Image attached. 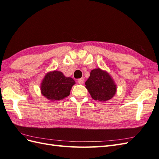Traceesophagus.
Instances as JSON below:
<instances>
[{
    "label": "esophagus",
    "instance_id": "esophagus-1",
    "mask_svg": "<svg viewBox=\"0 0 159 159\" xmlns=\"http://www.w3.org/2000/svg\"><path fill=\"white\" fill-rule=\"evenodd\" d=\"M78 84H84V78H80V79H78Z\"/></svg>",
    "mask_w": 159,
    "mask_h": 159
}]
</instances>
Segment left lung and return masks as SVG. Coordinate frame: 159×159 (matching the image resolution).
Wrapping results in <instances>:
<instances>
[{"instance_id": "left-lung-1", "label": "left lung", "mask_w": 159, "mask_h": 159, "mask_svg": "<svg viewBox=\"0 0 159 159\" xmlns=\"http://www.w3.org/2000/svg\"><path fill=\"white\" fill-rule=\"evenodd\" d=\"M85 84L91 98L99 102H107L116 93V85L113 80L108 73L100 68L91 70Z\"/></svg>"}]
</instances>
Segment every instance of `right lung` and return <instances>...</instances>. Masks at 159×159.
<instances>
[{
    "instance_id": "right-lung-1",
    "label": "right lung",
    "mask_w": 159,
    "mask_h": 159,
    "mask_svg": "<svg viewBox=\"0 0 159 159\" xmlns=\"http://www.w3.org/2000/svg\"><path fill=\"white\" fill-rule=\"evenodd\" d=\"M75 81L66 78L61 71H54L48 73L42 81V94L50 100H61L70 95Z\"/></svg>"
}]
</instances>
